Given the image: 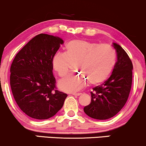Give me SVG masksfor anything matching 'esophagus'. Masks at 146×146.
<instances>
[{
	"label": "esophagus",
	"instance_id": "esophagus-1",
	"mask_svg": "<svg viewBox=\"0 0 146 146\" xmlns=\"http://www.w3.org/2000/svg\"><path fill=\"white\" fill-rule=\"evenodd\" d=\"M72 95H74V96H80V95H82V93H72Z\"/></svg>",
	"mask_w": 146,
	"mask_h": 146
}]
</instances>
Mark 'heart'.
I'll return each mask as SVG.
<instances>
[{"label":"heart","instance_id":"heart-1","mask_svg":"<svg viewBox=\"0 0 146 146\" xmlns=\"http://www.w3.org/2000/svg\"><path fill=\"white\" fill-rule=\"evenodd\" d=\"M65 48V53L58 52L53 56V69L63 78L69 72L71 64L78 63L77 71L83 75H71L60 80L58 86L62 91H78L87 82L90 85L100 84L108 78L115 66L116 56L109 45H99L85 40H74L68 42Z\"/></svg>","mask_w":146,"mask_h":146}]
</instances>
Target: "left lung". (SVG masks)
I'll list each match as a JSON object with an SVG mask.
<instances>
[{"instance_id":"left-lung-1","label":"left lung","mask_w":146,"mask_h":146,"mask_svg":"<svg viewBox=\"0 0 146 146\" xmlns=\"http://www.w3.org/2000/svg\"><path fill=\"white\" fill-rule=\"evenodd\" d=\"M117 62L110 78L93 88L91 102L84 108L88 116L100 120L108 119L117 115L128 100L132 81L133 66L130 58L119 44L113 42Z\"/></svg>"}]
</instances>
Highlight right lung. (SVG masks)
<instances>
[{
    "label": "right lung",
    "instance_id": "1",
    "mask_svg": "<svg viewBox=\"0 0 146 146\" xmlns=\"http://www.w3.org/2000/svg\"><path fill=\"white\" fill-rule=\"evenodd\" d=\"M64 43L58 36L40 33L16 54L10 68L15 101L27 115L47 119L62 108L66 93L56 89L53 57Z\"/></svg>",
    "mask_w": 146,
    "mask_h": 146
}]
</instances>
